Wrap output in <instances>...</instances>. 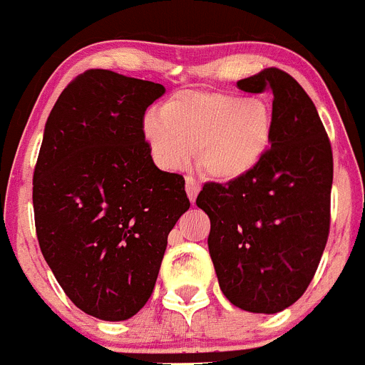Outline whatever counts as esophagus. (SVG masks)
<instances>
[{"label":"esophagus","instance_id":"esophagus-1","mask_svg":"<svg viewBox=\"0 0 365 365\" xmlns=\"http://www.w3.org/2000/svg\"><path fill=\"white\" fill-rule=\"evenodd\" d=\"M199 190H201L199 180L193 179V177H186V193H188V197H190V201H192V205L195 202V199H197Z\"/></svg>","mask_w":365,"mask_h":365}]
</instances>
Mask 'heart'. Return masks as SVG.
I'll list each match as a JSON object with an SVG mask.
<instances>
[{"label":"heart","instance_id":"b5f03b06","mask_svg":"<svg viewBox=\"0 0 365 365\" xmlns=\"http://www.w3.org/2000/svg\"><path fill=\"white\" fill-rule=\"evenodd\" d=\"M144 137L164 170H182L197 150L199 168L215 180L241 179L265 159L274 115L261 98L180 91L144 117Z\"/></svg>","mask_w":365,"mask_h":365}]
</instances>
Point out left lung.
Here are the masks:
<instances>
[{"label": "left lung", "mask_w": 365, "mask_h": 365, "mask_svg": "<svg viewBox=\"0 0 365 365\" xmlns=\"http://www.w3.org/2000/svg\"><path fill=\"white\" fill-rule=\"evenodd\" d=\"M237 89L272 93L270 150L248 175L202 186L195 202L210 217L208 250L222 294L243 311L276 314L305 292L324 254L333 151L291 74L270 67Z\"/></svg>", "instance_id": "obj_1"}]
</instances>
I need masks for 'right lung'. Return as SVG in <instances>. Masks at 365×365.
I'll list each match as a JSON object with an SVG mask.
<instances>
[{"label":"right lung","mask_w":365,"mask_h":365,"mask_svg":"<svg viewBox=\"0 0 365 365\" xmlns=\"http://www.w3.org/2000/svg\"><path fill=\"white\" fill-rule=\"evenodd\" d=\"M164 86L80 74L45 122L32 180L38 243L71 302L122 322L146 305L168 234L190 208L185 179L155 166L144 113Z\"/></svg>","instance_id":"right-lung-1"}]
</instances>
